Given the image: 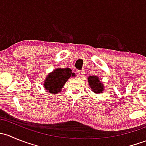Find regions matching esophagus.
<instances>
[{"label":"esophagus","mask_w":146,"mask_h":146,"mask_svg":"<svg viewBox=\"0 0 146 146\" xmlns=\"http://www.w3.org/2000/svg\"><path fill=\"white\" fill-rule=\"evenodd\" d=\"M84 74H85V72H84L83 70H80V71H78V75L79 77H82Z\"/></svg>","instance_id":"34e87169"}]
</instances>
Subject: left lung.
I'll use <instances>...</instances> for the list:
<instances>
[{
  "label": "left lung",
  "instance_id": "obj_1",
  "mask_svg": "<svg viewBox=\"0 0 146 146\" xmlns=\"http://www.w3.org/2000/svg\"><path fill=\"white\" fill-rule=\"evenodd\" d=\"M88 82L92 92L95 94H100L104 91V84L96 76H91L88 78Z\"/></svg>",
  "mask_w": 146,
  "mask_h": 146
}]
</instances>
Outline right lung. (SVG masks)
<instances>
[{"label":"right lung","instance_id":"1","mask_svg":"<svg viewBox=\"0 0 146 146\" xmlns=\"http://www.w3.org/2000/svg\"><path fill=\"white\" fill-rule=\"evenodd\" d=\"M71 76L74 77L76 75L72 73L70 68H58L47 75L43 82V86L47 92L51 94H58Z\"/></svg>","mask_w":146,"mask_h":146}]
</instances>
